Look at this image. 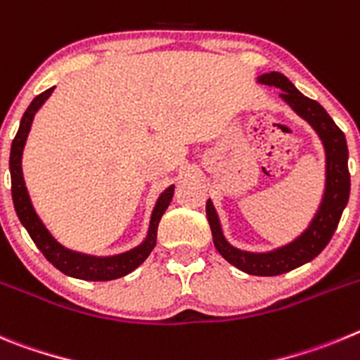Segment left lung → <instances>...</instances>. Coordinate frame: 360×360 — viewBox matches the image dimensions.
<instances>
[{
    "label": "left lung",
    "mask_w": 360,
    "mask_h": 360,
    "mask_svg": "<svg viewBox=\"0 0 360 360\" xmlns=\"http://www.w3.org/2000/svg\"><path fill=\"white\" fill-rule=\"evenodd\" d=\"M258 82L265 86L280 87V98L287 102L297 116L316 131L321 140L326 156L325 193L316 215L310 220L309 228L289 244L267 252L242 251L226 240L219 215L215 212L212 199L206 202L210 228H212L213 244L224 260L252 276H278L289 273L292 269L314 260L326 248L333 231L338 229L342 210L346 208L349 197V172H348V145L345 132L335 125L328 112L316 102L300 93L289 79L278 71L264 73L258 77Z\"/></svg>",
    "instance_id": "8db88e82"
}]
</instances>
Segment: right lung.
Here are the masks:
<instances>
[{
    "instance_id": "right-lung-1",
    "label": "right lung",
    "mask_w": 360,
    "mask_h": 360,
    "mask_svg": "<svg viewBox=\"0 0 360 360\" xmlns=\"http://www.w3.org/2000/svg\"><path fill=\"white\" fill-rule=\"evenodd\" d=\"M55 87H50L44 93L35 96L28 109L25 111L19 124V131L15 134L14 141H12L11 148V179H12V200H14V208L18 213L21 224L27 228L28 235L32 236L34 244L37 245L39 251L43 252L46 260L51 265L59 269L60 273L68 274L71 278H79V280L87 281H109L122 278L125 274L132 273L136 267H140L147 257L152 252L154 245H156L158 238V226L167 212L168 204L172 200L174 195V184L168 186L156 200V206L152 210L150 222H148V231L145 240L140 245L132 248L131 251L120 252V255H112V257H93V255H84L79 251H71V249L64 248L63 244L55 240L51 233L48 231L46 226L43 224V220L39 219L35 213L34 204H32L28 190L25 186V177H22V148L27 143L28 132H30L32 122H34L35 112L41 109L44 102L50 98Z\"/></svg>"
}]
</instances>
